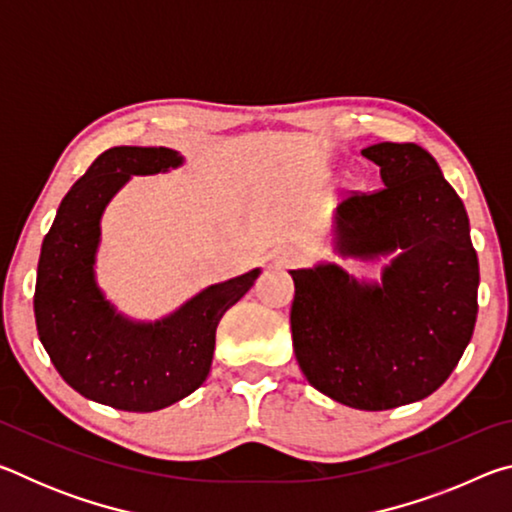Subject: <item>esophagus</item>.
<instances>
[{
    "instance_id": "esophagus-1",
    "label": "esophagus",
    "mask_w": 512,
    "mask_h": 512,
    "mask_svg": "<svg viewBox=\"0 0 512 512\" xmlns=\"http://www.w3.org/2000/svg\"><path fill=\"white\" fill-rule=\"evenodd\" d=\"M273 259L280 266H296V264H300L302 255L293 248H280V250H275V253H273Z\"/></svg>"
}]
</instances>
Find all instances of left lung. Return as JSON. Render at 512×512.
Returning a JSON list of instances; mask_svg holds the SVG:
<instances>
[{"label":"left lung","instance_id":"obj_1","mask_svg":"<svg viewBox=\"0 0 512 512\" xmlns=\"http://www.w3.org/2000/svg\"><path fill=\"white\" fill-rule=\"evenodd\" d=\"M361 153L379 164L384 187L343 198L341 246L402 253L381 287H361L336 266L291 271V339L320 393L386 411L424 400L452 375L479 311V259L463 201L422 146L381 142Z\"/></svg>","mask_w":512,"mask_h":512}]
</instances>
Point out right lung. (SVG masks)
<instances>
[{
    "label": "right lung",
    "instance_id": "obj_1",
    "mask_svg": "<svg viewBox=\"0 0 512 512\" xmlns=\"http://www.w3.org/2000/svg\"><path fill=\"white\" fill-rule=\"evenodd\" d=\"M178 164L164 146L108 149L69 189L42 241L33 293L40 341L76 393L112 409L149 413L196 391L212 366L216 325L259 275L214 284L155 325L128 323L103 300L92 273L103 207L133 173Z\"/></svg>",
    "mask_w": 512,
    "mask_h": 512
}]
</instances>
